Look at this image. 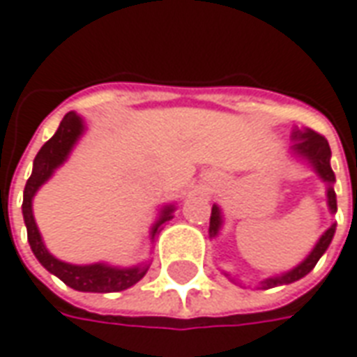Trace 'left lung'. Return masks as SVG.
I'll return each instance as SVG.
<instances>
[{
  "label": "left lung",
  "mask_w": 357,
  "mask_h": 357,
  "mask_svg": "<svg viewBox=\"0 0 357 357\" xmlns=\"http://www.w3.org/2000/svg\"><path fill=\"white\" fill-rule=\"evenodd\" d=\"M291 137H294V146L289 147V149H291V155L297 157L299 161H305V163L313 169L314 173L319 174V178L326 184V204H328L331 213H336V192H334V181H336V178H334L333 167H331V146H328V142H326L321 134H317V132L309 130V128H305V130L296 128ZM221 225H223L221 208L218 204H213V206H211L210 215V239L218 237ZM334 231H336V223H333L328 229L324 231L323 235L319 237V241L314 243L313 250H311L296 268L287 270L284 274H278V276L262 280V282L258 284V289H270V287L276 286H286V284H291V282H297V280H301L303 276H307V274L314 268V264L319 262V258L326 252V249H328V245H331V241H333L334 237ZM223 274L229 278L231 282L237 284V280L231 278V274H227V272H223Z\"/></svg>",
  "instance_id": "left-lung-1"
}]
</instances>
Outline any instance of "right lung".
<instances>
[{
  "instance_id": "obj_1",
  "label": "right lung",
  "mask_w": 357,
  "mask_h": 357,
  "mask_svg": "<svg viewBox=\"0 0 357 357\" xmlns=\"http://www.w3.org/2000/svg\"><path fill=\"white\" fill-rule=\"evenodd\" d=\"M85 132V122L77 112H68L60 122V128L56 134L40 147L33 163V174L24 184L23 192V218L26 225V237L29 245L33 249L34 257L43 264L50 274L58 276L66 286L73 287L77 291H93V294H112V291H122L134 284H137L142 278L146 276L149 264H137V266L120 268L107 264V262H95V264H70L60 258L48 252L44 245L43 235L36 227V221L33 215V198L38 192V188L50 178L54 171L68 161L71 149L79 142V137ZM174 204H167L159 211V218L149 231L151 241L159 233V227L165 221L173 220Z\"/></svg>"
}]
</instances>
